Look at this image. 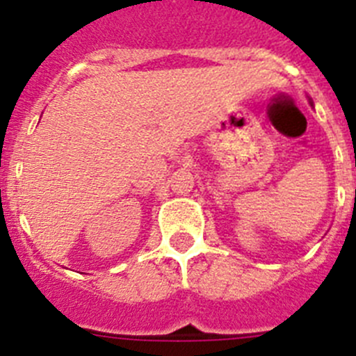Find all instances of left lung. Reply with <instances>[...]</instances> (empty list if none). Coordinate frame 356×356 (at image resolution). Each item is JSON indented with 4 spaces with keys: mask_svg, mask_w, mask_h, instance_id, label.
Segmentation results:
<instances>
[{
    "mask_svg": "<svg viewBox=\"0 0 356 356\" xmlns=\"http://www.w3.org/2000/svg\"><path fill=\"white\" fill-rule=\"evenodd\" d=\"M308 102H310V105H314V103H312V99H308Z\"/></svg>",
    "mask_w": 356,
    "mask_h": 356,
    "instance_id": "8db88e82",
    "label": "left lung"
}]
</instances>
